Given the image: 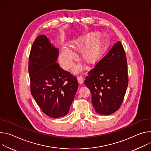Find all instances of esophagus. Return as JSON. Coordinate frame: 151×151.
Wrapping results in <instances>:
<instances>
[{
  "label": "esophagus",
  "instance_id": "1",
  "mask_svg": "<svg viewBox=\"0 0 151 151\" xmlns=\"http://www.w3.org/2000/svg\"><path fill=\"white\" fill-rule=\"evenodd\" d=\"M77 81H78L79 84L81 85L83 83V81H84V79H83V78L81 76H79L77 77Z\"/></svg>",
  "mask_w": 151,
  "mask_h": 151
}]
</instances>
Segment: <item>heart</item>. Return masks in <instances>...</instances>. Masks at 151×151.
<instances>
[{
	"mask_svg": "<svg viewBox=\"0 0 151 151\" xmlns=\"http://www.w3.org/2000/svg\"><path fill=\"white\" fill-rule=\"evenodd\" d=\"M100 34L99 32H91L74 40L70 47L76 52L83 50L80 54V58L88 66L96 65L102 58L105 50L107 47V42L104 39L97 38ZM76 55L70 50L63 48L59 57V60L63 68L69 70L73 66L76 60ZM81 70L80 66H77L74 69L76 73Z\"/></svg>",
	"mask_w": 151,
	"mask_h": 151,
	"instance_id": "b5f03b06",
	"label": "heart"
}]
</instances>
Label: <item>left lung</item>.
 <instances>
[{"label":"left lung","mask_w":151,"mask_h":151,"mask_svg":"<svg viewBox=\"0 0 151 151\" xmlns=\"http://www.w3.org/2000/svg\"><path fill=\"white\" fill-rule=\"evenodd\" d=\"M85 85L92 94V103L98 113L109 115L118 110L128 84L127 60L120 41L88 73Z\"/></svg>","instance_id":"1"}]
</instances>
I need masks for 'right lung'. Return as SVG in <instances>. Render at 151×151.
Wrapping results in <instances>:
<instances>
[{
    "instance_id": "1",
    "label": "right lung",
    "mask_w": 151,
    "mask_h": 151,
    "mask_svg": "<svg viewBox=\"0 0 151 151\" xmlns=\"http://www.w3.org/2000/svg\"><path fill=\"white\" fill-rule=\"evenodd\" d=\"M59 50L45 35L33 42L29 58L30 92L42 112L52 118L68 114L78 89L77 78L56 62Z\"/></svg>"
}]
</instances>
